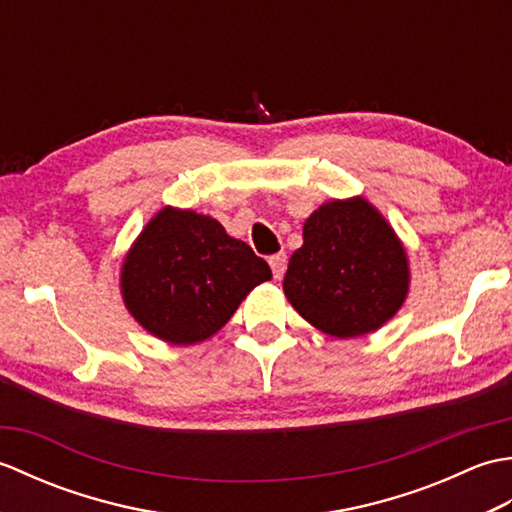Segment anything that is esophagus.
Listing matches in <instances>:
<instances>
[{"instance_id":"obj_1","label":"esophagus","mask_w":512,"mask_h":512,"mask_svg":"<svg viewBox=\"0 0 512 512\" xmlns=\"http://www.w3.org/2000/svg\"><path fill=\"white\" fill-rule=\"evenodd\" d=\"M268 264H270V268H273V275H275V279H281V277H284V273H286V264H288L286 253H277V255H273V257L268 259Z\"/></svg>"}]
</instances>
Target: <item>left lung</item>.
<instances>
[{"label": "left lung", "instance_id": "obj_1", "mask_svg": "<svg viewBox=\"0 0 512 512\" xmlns=\"http://www.w3.org/2000/svg\"><path fill=\"white\" fill-rule=\"evenodd\" d=\"M411 284L407 250L363 195L321 204L303 224L284 292L323 334L354 339L396 317Z\"/></svg>", "mask_w": 512, "mask_h": 512}]
</instances>
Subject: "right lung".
I'll list each match as a JSON object with an SVG mask.
<instances>
[{
  "mask_svg": "<svg viewBox=\"0 0 512 512\" xmlns=\"http://www.w3.org/2000/svg\"><path fill=\"white\" fill-rule=\"evenodd\" d=\"M273 279L268 264L211 215L165 206L143 226L121 266V295L138 325L171 345L211 339L248 292Z\"/></svg>",
  "mask_w": 512,
  "mask_h": 512,
  "instance_id": "add662e5",
  "label": "right lung"
}]
</instances>
